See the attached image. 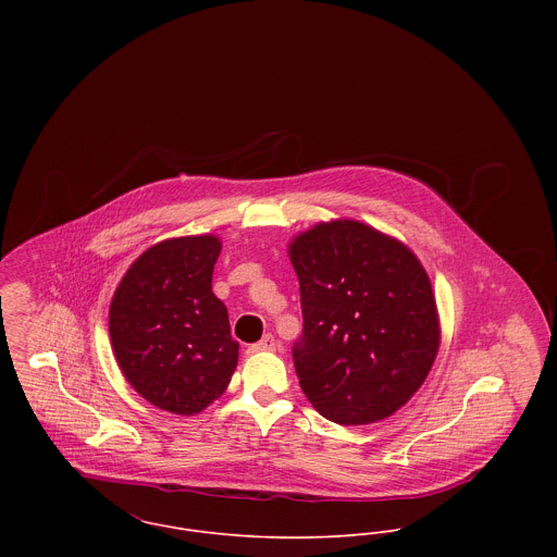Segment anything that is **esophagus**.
I'll return each instance as SVG.
<instances>
[{
	"label": "esophagus",
	"mask_w": 557,
	"mask_h": 557,
	"mask_svg": "<svg viewBox=\"0 0 557 557\" xmlns=\"http://www.w3.org/2000/svg\"><path fill=\"white\" fill-rule=\"evenodd\" d=\"M276 349V338L272 336V334H265L259 343H255V345H250L248 347V351L250 354H259V351H274Z\"/></svg>",
	"instance_id": "34e87169"
}]
</instances>
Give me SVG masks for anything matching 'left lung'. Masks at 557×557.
Instances as JSON below:
<instances>
[{
  "label": "left lung",
  "mask_w": 557,
  "mask_h": 557,
  "mask_svg": "<svg viewBox=\"0 0 557 557\" xmlns=\"http://www.w3.org/2000/svg\"><path fill=\"white\" fill-rule=\"evenodd\" d=\"M305 330L294 347L302 393L338 424L393 416L424 384L442 341L426 270L400 239L336 219L287 246Z\"/></svg>",
  "instance_id": "left-lung-1"
}]
</instances>
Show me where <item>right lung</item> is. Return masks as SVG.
<instances>
[{
    "label": "right lung",
    "instance_id": "add662e5",
    "mask_svg": "<svg viewBox=\"0 0 557 557\" xmlns=\"http://www.w3.org/2000/svg\"><path fill=\"white\" fill-rule=\"evenodd\" d=\"M221 248L212 234L162 239L131 263L111 298L109 336L122 375L171 413H201L238 367L227 307L212 292Z\"/></svg>",
    "mask_w": 557,
    "mask_h": 557
}]
</instances>
